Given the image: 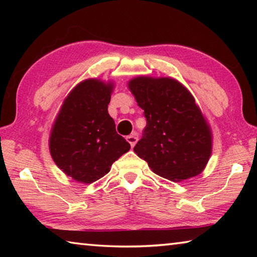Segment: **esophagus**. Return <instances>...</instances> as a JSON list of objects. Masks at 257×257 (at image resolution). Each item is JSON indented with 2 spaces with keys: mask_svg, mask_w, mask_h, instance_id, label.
I'll list each match as a JSON object with an SVG mask.
<instances>
[{
  "mask_svg": "<svg viewBox=\"0 0 257 257\" xmlns=\"http://www.w3.org/2000/svg\"><path fill=\"white\" fill-rule=\"evenodd\" d=\"M125 139H127V142L130 144V146L134 147L135 145H136V143H137V141H138L137 134L134 133V134H132V135H129V136H127V138H125Z\"/></svg>",
  "mask_w": 257,
  "mask_h": 257,
  "instance_id": "34e87169",
  "label": "esophagus"
}]
</instances>
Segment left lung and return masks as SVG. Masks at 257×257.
<instances>
[{"mask_svg": "<svg viewBox=\"0 0 257 257\" xmlns=\"http://www.w3.org/2000/svg\"><path fill=\"white\" fill-rule=\"evenodd\" d=\"M128 87L147 124L134 152L151 170L171 181L196 177L212 153V132L186 87L170 77L139 76Z\"/></svg>", "mask_w": 257, "mask_h": 257, "instance_id": "obj_1", "label": "left lung"}]
</instances>
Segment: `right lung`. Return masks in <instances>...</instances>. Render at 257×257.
I'll use <instances>...</instances> for the list:
<instances>
[{"instance_id":"right-lung-1","label":"right lung","mask_w":257,"mask_h":257,"mask_svg":"<svg viewBox=\"0 0 257 257\" xmlns=\"http://www.w3.org/2000/svg\"><path fill=\"white\" fill-rule=\"evenodd\" d=\"M113 88V82L96 78L79 82L64 98L52 125V159L68 177L81 184L105 176L113 162L130 150L107 112Z\"/></svg>"}]
</instances>
